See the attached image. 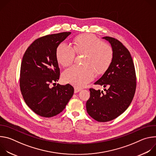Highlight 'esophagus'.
<instances>
[{
    "instance_id": "34e87169",
    "label": "esophagus",
    "mask_w": 156,
    "mask_h": 156,
    "mask_svg": "<svg viewBox=\"0 0 156 156\" xmlns=\"http://www.w3.org/2000/svg\"><path fill=\"white\" fill-rule=\"evenodd\" d=\"M80 91H81L80 88H78V87H75V93H77L80 92Z\"/></svg>"
}]
</instances>
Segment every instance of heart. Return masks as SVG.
<instances>
[{
	"label": "heart",
	"instance_id": "1",
	"mask_svg": "<svg viewBox=\"0 0 156 156\" xmlns=\"http://www.w3.org/2000/svg\"><path fill=\"white\" fill-rule=\"evenodd\" d=\"M78 54H84L83 65H73L62 73V80L76 87H83L98 75L104 73L112 64L114 52L112 46L91 34H81L73 41V47L62 42L56 49L58 62L66 66L72 64Z\"/></svg>",
	"mask_w": 156,
	"mask_h": 156
}]
</instances>
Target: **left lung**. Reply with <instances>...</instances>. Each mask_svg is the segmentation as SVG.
Segmentation results:
<instances>
[{
  "instance_id": "obj_1",
  "label": "left lung",
  "mask_w": 156,
  "mask_h": 156,
  "mask_svg": "<svg viewBox=\"0 0 156 156\" xmlns=\"http://www.w3.org/2000/svg\"><path fill=\"white\" fill-rule=\"evenodd\" d=\"M114 49V57L110 68L94 84L102 86L105 91L90 88L86 102L87 112L99 122L112 120L127 109L135 96L136 76L129 51L117 39L105 36Z\"/></svg>"
}]
</instances>
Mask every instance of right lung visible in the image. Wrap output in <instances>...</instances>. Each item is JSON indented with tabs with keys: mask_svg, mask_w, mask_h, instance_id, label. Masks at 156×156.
<instances>
[{
	"mask_svg": "<svg viewBox=\"0 0 156 156\" xmlns=\"http://www.w3.org/2000/svg\"><path fill=\"white\" fill-rule=\"evenodd\" d=\"M70 33L63 32L37 38L28 48L22 59L21 94L27 105L39 116L49 118L58 115L73 96L74 88L69 84L51 87L60 77L57 48Z\"/></svg>",
	"mask_w": 156,
	"mask_h": 156,
	"instance_id": "obj_1",
	"label": "right lung"
}]
</instances>
